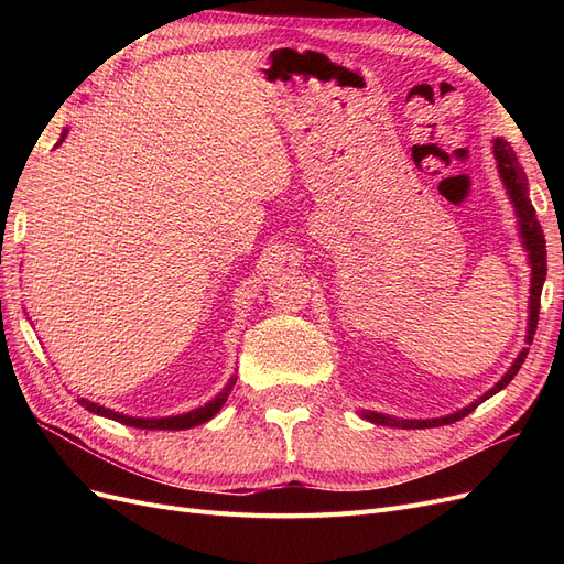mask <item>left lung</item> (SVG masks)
Segmentation results:
<instances>
[{"instance_id": "obj_1", "label": "left lung", "mask_w": 564, "mask_h": 564, "mask_svg": "<svg viewBox=\"0 0 564 564\" xmlns=\"http://www.w3.org/2000/svg\"><path fill=\"white\" fill-rule=\"evenodd\" d=\"M494 158H497V162H499V174L503 178V185H506V191L510 195V202H513L516 214L520 218V232H522L524 247L529 251V263H532V289H529L532 296H529V329H527V346H532L534 334H536V324H539L541 289H543V280H545V270H549V265H545V240H543V230H541L539 220H536L532 202H529V197H527V176L522 172V166L518 164L513 148L508 145V141L497 139V141H494ZM527 352H529V348H522V352L518 355V360L513 362V367L508 369L506 377L491 390H487L480 400H475L470 406H464L456 414L442 416V419H431V421H409V419L398 421V419H390V416H383V414H377V412H365V419H369L371 423H379V425H402V429H435V425L454 423L458 419L468 416L470 412H475L477 404H482L485 400H489L494 395V392L503 390L510 381H513V377L520 371V367L524 362Z\"/></svg>"}]
</instances>
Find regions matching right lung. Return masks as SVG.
<instances>
[{"mask_svg": "<svg viewBox=\"0 0 564 564\" xmlns=\"http://www.w3.org/2000/svg\"><path fill=\"white\" fill-rule=\"evenodd\" d=\"M63 139H65V131L61 133V141ZM232 381H237V379H230L228 388L220 392L216 400H212L209 404L195 409V412H191V414L169 416V419H133V416H124V414H119V412H112V409H106V406H100V404L89 402V400H79V404L87 406L89 412H94V414L115 419V421L124 423V425H133V429H143V431H185V429H193V425H199V423L209 421V419H214L218 414V409L224 406V402L228 400V392L232 390Z\"/></svg>", "mask_w": 564, "mask_h": 564, "instance_id": "add662e5", "label": "right lung"}]
</instances>
